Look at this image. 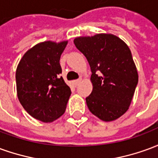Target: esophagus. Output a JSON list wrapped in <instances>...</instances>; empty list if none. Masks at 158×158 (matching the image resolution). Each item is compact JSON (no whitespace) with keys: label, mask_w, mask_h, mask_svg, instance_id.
I'll list each match as a JSON object with an SVG mask.
<instances>
[{"label":"esophagus","mask_w":158,"mask_h":158,"mask_svg":"<svg viewBox=\"0 0 158 158\" xmlns=\"http://www.w3.org/2000/svg\"><path fill=\"white\" fill-rule=\"evenodd\" d=\"M81 80H82V79H76V80H73V84L75 86H77L78 85H79V83L81 82Z\"/></svg>","instance_id":"obj_1"}]
</instances>
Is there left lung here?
Wrapping results in <instances>:
<instances>
[{
    "instance_id": "left-lung-1",
    "label": "left lung",
    "mask_w": 158,
    "mask_h": 158,
    "mask_svg": "<svg viewBox=\"0 0 158 158\" xmlns=\"http://www.w3.org/2000/svg\"><path fill=\"white\" fill-rule=\"evenodd\" d=\"M91 69L92 92L86 97L90 113L110 122L128 111L138 84V72L125 42L113 34L79 36L73 40Z\"/></svg>"
}]
</instances>
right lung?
<instances>
[{
  "label": "right lung",
  "mask_w": 158,
  "mask_h": 158,
  "mask_svg": "<svg viewBox=\"0 0 158 158\" xmlns=\"http://www.w3.org/2000/svg\"><path fill=\"white\" fill-rule=\"evenodd\" d=\"M68 40H46L29 49L16 70L17 95L34 118L52 123L65 113L71 90L60 73V57Z\"/></svg>",
  "instance_id": "add662e5"
}]
</instances>
